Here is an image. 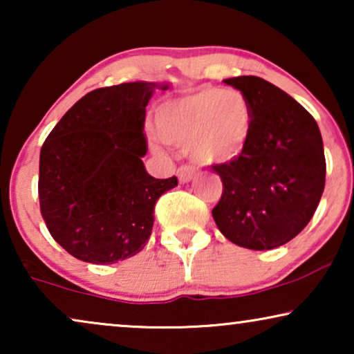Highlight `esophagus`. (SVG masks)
<instances>
[{
  "instance_id": "34e87169",
  "label": "esophagus",
  "mask_w": 354,
  "mask_h": 354,
  "mask_svg": "<svg viewBox=\"0 0 354 354\" xmlns=\"http://www.w3.org/2000/svg\"><path fill=\"white\" fill-rule=\"evenodd\" d=\"M195 169L190 167V166H182L177 169V177L178 180H180V183H187L190 182L193 177H195Z\"/></svg>"
}]
</instances>
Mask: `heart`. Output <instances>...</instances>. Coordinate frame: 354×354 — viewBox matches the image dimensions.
<instances>
[{"label": "heart", "mask_w": 354, "mask_h": 354, "mask_svg": "<svg viewBox=\"0 0 354 354\" xmlns=\"http://www.w3.org/2000/svg\"><path fill=\"white\" fill-rule=\"evenodd\" d=\"M154 127L164 143L188 148L198 162L230 164L248 151L253 109L240 91L201 86L159 104L154 113ZM159 138H149L156 153H161Z\"/></svg>", "instance_id": "1"}]
</instances>
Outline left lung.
<instances>
[{"instance_id": "8db88e82", "label": "left lung", "mask_w": 354, "mask_h": 354, "mask_svg": "<svg viewBox=\"0 0 354 354\" xmlns=\"http://www.w3.org/2000/svg\"><path fill=\"white\" fill-rule=\"evenodd\" d=\"M253 109L248 151L212 169L224 192L212 209L216 225L232 243L272 250L295 239L314 216L326 185L321 130L288 93L254 75L225 79Z\"/></svg>"}]
</instances>
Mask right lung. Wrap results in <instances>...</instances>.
I'll return each instance as SVG.
<instances>
[{
  "mask_svg": "<svg viewBox=\"0 0 354 354\" xmlns=\"http://www.w3.org/2000/svg\"><path fill=\"white\" fill-rule=\"evenodd\" d=\"M159 82L90 91L51 130L40 151L38 196L53 239L74 258L114 264L148 243L154 205L177 178L145 169V114Z\"/></svg>",
  "mask_w": 354,
  "mask_h": 354,
  "instance_id": "add662e5",
  "label": "right lung"
}]
</instances>
